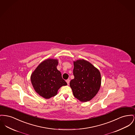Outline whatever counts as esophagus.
Returning a JSON list of instances; mask_svg holds the SVG:
<instances>
[{
  "label": "esophagus",
  "mask_w": 135,
  "mask_h": 135,
  "mask_svg": "<svg viewBox=\"0 0 135 135\" xmlns=\"http://www.w3.org/2000/svg\"><path fill=\"white\" fill-rule=\"evenodd\" d=\"M66 82L67 84H68V85H69V83H70V79H67V80H66Z\"/></svg>",
  "instance_id": "esophagus-1"
}]
</instances>
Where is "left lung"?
I'll return each instance as SVG.
<instances>
[{"mask_svg":"<svg viewBox=\"0 0 135 135\" xmlns=\"http://www.w3.org/2000/svg\"><path fill=\"white\" fill-rule=\"evenodd\" d=\"M74 79L70 83L73 94L81 102L89 101L99 90L100 73L91 64L84 59L74 61Z\"/></svg>","mask_w":135,"mask_h":135,"instance_id":"8db88e82","label":"left lung"}]
</instances>
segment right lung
<instances>
[{"mask_svg":"<svg viewBox=\"0 0 135 135\" xmlns=\"http://www.w3.org/2000/svg\"><path fill=\"white\" fill-rule=\"evenodd\" d=\"M58 61L54 59L44 60L31 75V82L35 91L46 99L55 96L61 86L67 85L57 69Z\"/></svg>","mask_w":135,"mask_h":135,"instance_id":"right-lung-1","label":"right lung"}]
</instances>
